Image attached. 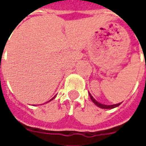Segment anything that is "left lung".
Segmentation results:
<instances>
[{"instance_id":"obj_1","label":"left lung","mask_w":146,"mask_h":146,"mask_svg":"<svg viewBox=\"0 0 146 146\" xmlns=\"http://www.w3.org/2000/svg\"><path fill=\"white\" fill-rule=\"evenodd\" d=\"M89 95H90V98L92 99V101L95 103L97 106L98 107L102 108V109H113V108L117 107V106H119V105L121 104V102L120 103H118V104H115V105H104V104H102V103H99L98 102H97L95 100V98L92 97V95L89 93Z\"/></svg>"}]
</instances>
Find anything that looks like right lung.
Masks as SVG:
<instances>
[{
	"instance_id": "add662e5",
	"label": "right lung",
	"mask_w": 146,
	"mask_h": 146,
	"mask_svg": "<svg viewBox=\"0 0 146 146\" xmlns=\"http://www.w3.org/2000/svg\"><path fill=\"white\" fill-rule=\"evenodd\" d=\"M54 97H55V96H54ZM53 98H51V100H50V101H51V100H53ZM50 101H49V102H50Z\"/></svg>"
}]
</instances>
